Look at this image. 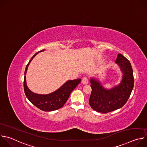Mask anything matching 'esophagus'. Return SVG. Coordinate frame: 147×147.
<instances>
[{
    "instance_id": "esophagus-1",
    "label": "esophagus",
    "mask_w": 147,
    "mask_h": 147,
    "mask_svg": "<svg viewBox=\"0 0 147 147\" xmlns=\"http://www.w3.org/2000/svg\"><path fill=\"white\" fill-rule=\"evenodd\" d=\"M81 82H82V83L83 84H84V85L87 84L88 83V80L87 77H82V78Z\"/></svg>"
}]
</instances>
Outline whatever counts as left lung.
<instances>
[{
    "instance_id": "obj_1",
    "label": "left lung",
    "mask_w": 147,
    "mask_h": 147,
    "mask_svg": "<svg viewBox=\"0 0 147 147\" xmlns=\"http://www.w3.org/2000/svg\"><path fill=\"white\" fill-rule=\"evenodd\" d=\"M116 63L122 73L121 80L119 85L106 89L97 79H90L92 92L89 103L96 112L107 113L121 108L127 102L133 89V71L129 60L119 53Z\"/></svg>"
}]
</instances>
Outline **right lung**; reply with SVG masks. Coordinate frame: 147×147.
<instances>
[{
	"label": "right lung",
	"mask_w": 147,
	"mask_h": 147,
	"mask_svg": "<svg viewBox=\"0 0 147 147\" xmlns=\"http://www.w3.org/2000/svg\"><path fill=\"white\" fill-rule=\"evenodd\" d=\"M45 49L36 53L31 59L27 64L24 75L26 74L28 66L33 58L40 52L44 51ZM81 79H76L73 80H68L63 85L61 86L59 89L49 94H38L32 92L27 87L26 82V77L24 76V89L25 94L28 99L39 109L50 112L55 111L61 108L64 105L67 100L72 91L81 82Z\"/></svg>",
	"instance_id": "obj_1"
}]
</instances>
